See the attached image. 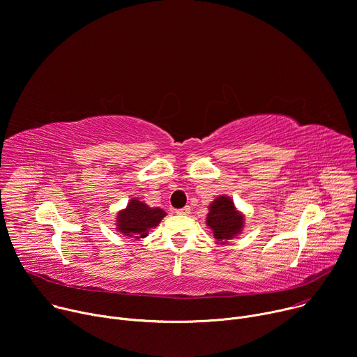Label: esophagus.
<instances>
[{"instance_id":"obj_1","label":"esophagus","mask_w":357,"mask_h":357,"mask_svg":"<svg viewBox=\"0 0 357 357\" xmlns=\"http://www.w3.org/2000/svg\"><path fill=\"white\" fill-rule=\"evenodd\" d=\"M178 215H187V214H190V207H184V208H180V210H177L176 211Z\"/></svg>"}]
</instances>
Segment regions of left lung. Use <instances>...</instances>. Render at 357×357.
I'll list each match as a JSON object with an SVG mask.
<instances>
[{
	"label": "left lung",
	"instance_id": "1",
	"mask_svg": "<svg viewBox=\"0 0 357 357\" xmlns=\"http://www.w3.org/2000/svg\"><path fill=\"white\" fill-rule=\"evenodd\" d=\"M207 225L213 229L217 244H225L228 240L241 234L244 215L235 208L234 202L227 195H220L210 204Z\"/></svg>",
	"mask_w": 357,
	"mask_h": 357
}]
</instances>
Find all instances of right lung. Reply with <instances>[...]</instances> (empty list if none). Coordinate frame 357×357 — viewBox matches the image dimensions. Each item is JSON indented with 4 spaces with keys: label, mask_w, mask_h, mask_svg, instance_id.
Listing matches in <instances>:
<instances>
[{
    "label": "right lung",
    "mask_w": 357,
    "mask_h": 357,
    "mask_svg": "<svg viewBox=\"0 0 357 357\" xmlns=\"http://www.w3.org/2000/svg\"><path fill=\"white\" fill-rule=\"evenodd\" d=\"M166 213L158 207H149L146 203L132 199L128 207L117 213L116 229L125 236L140 240L149 235V229L157 227Z\"/></svg>",
    "instance_id": "1"
}]
</instances>
